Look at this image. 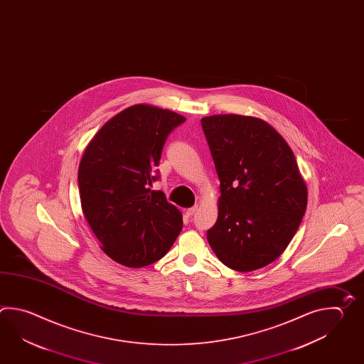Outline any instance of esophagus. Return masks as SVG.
<instances>
[{"label":"esophagus","instance_id":"esophagus-1","mask_svg":"<svg viewBox=\"0 0 364 364\" xmlns=\"http://www.w3.org/2000/svg\"><path fill=\"white\" fill-rule=\"evenodd\" d=\"M196 211H197V206H193V208H188V210H186V215L193 216L194 214H196Z\"/></svg>","mask_w":364,"mask_h":364}]
</instances>
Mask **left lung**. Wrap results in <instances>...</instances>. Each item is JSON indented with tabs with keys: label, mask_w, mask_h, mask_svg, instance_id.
<instances>
[{
	"label": "left lung",
	"mask_w": 364,
	"mask_h": 364,
	"mask_svg": "<svg viewBox=\"0 0 364 364\" xmlns=\"http://www.w3.org/2000/svg\"><path fill=\"white\" fill-rule=\"evenodd\" d=\"M200 126L220 181L208 244L232 269L264 267L289 245L307 206L294 154L262 119L213 115L200 119Z\"/></svg>",
	"instance_id": "1"
}]
</instances>
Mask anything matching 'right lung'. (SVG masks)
Masks as SVG:
<instances>
[{
	"label": "right lung",
	"instance_id": "add662e5",
	"mask_svg": "<svg viewBox=\"0 0 364 364\" xmlns=\"http://www.w3.org/2000/svg\"><path fill=\"white\" fill-rule=\"evenodd\" d=\"M186 118L149 105H134L105 124L85 149L77 184L82 213L112 259L127 267L164 257L183 228L181 213L164 192L159 161L171 132Z\"/></svg>",
	"mask_w": 364,
	"mask_h": 364
}]
</instances>
